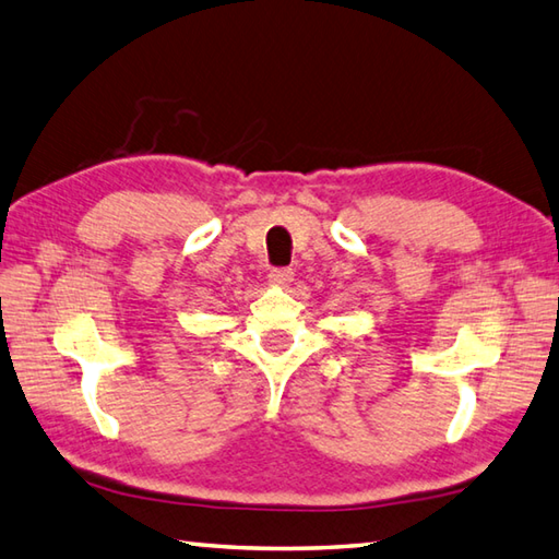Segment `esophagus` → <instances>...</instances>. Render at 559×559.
<instances>
[{
	"instance_id": "1",
	"label": "esophagus",
	"mask_w": 559,
	"mask_h": 559,
	"mask_svg": "<svg viewBox=\"0 0 559 559\" xmlns=\"http://www.w3.org/2000/svg\"><path fill=\"white\" fill-rule=\"evenodd\" d=\"M292 277H294L292 267H272L270 275H267L270 284H277V287H287V284L292 282Z\"/></svg>"
}]
</instances>
